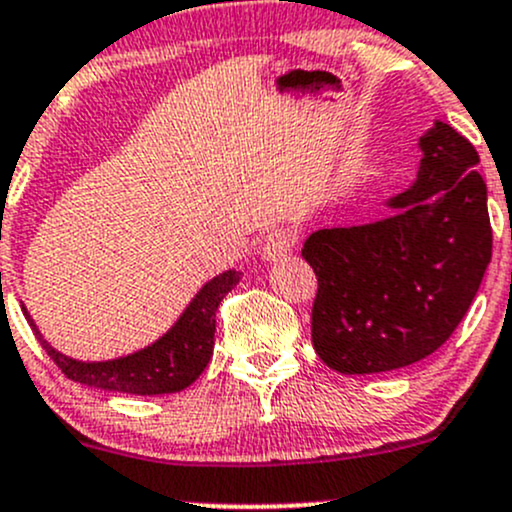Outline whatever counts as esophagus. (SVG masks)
Listing matches in <instances>:
<instances>
[{
  "mask_svg": "<svg viewBox=\"0 0 512 512\" xmlns=\"http://www.w3.org/2000/svg\"><path fill=\"white\" fill-rule=\"evenodd\" d=\"M296 240H299L296 230H291V228L274 230L265 243H262V257H265L267 262L282 260V257H286L291 250H294Z\"/></svg>",
  "mask_w": 512,
  "mask_h": 512,
  "instance_id": "34e87169",
  "label": "esophagus"
}]
</instances>
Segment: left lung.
Here are the masks:
<instances>
[{
	"label": "left lung",
	"instance_id": "obj_1",
	"mask_svg": "<svg viewBox=\"0 0 512 512\" xmlns=\"http://www.w3.org/2000/svg\"><path fill=\"white\" fill-rule=\"evenodd\" d=\"M418 177L391 196V216L308 235L318 277L311 335L340 374L408 367L447 342L469 311L493 233L474 145L445 121L420 136Z\"/></svg>",
	"mask_w": 512,
	"mask_h": 512
}]
</instances>
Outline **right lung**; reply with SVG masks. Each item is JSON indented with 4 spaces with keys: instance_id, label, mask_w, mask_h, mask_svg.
<instances>
[{
    "instance_id": "obj_1",
    "label": "right lung",
    "mask_w": 512,
    "mask_h": 512,
    "mask_svg": "<svg viewBox=\"0 0 512 512\" xmlns=\"http://www.w3.org/2000/svg\"><path fill=\"white\" fill-rule=\"evenodd\" d=\"M240 282V272L226 269L223 274L213 277L196 291V296L184 308L182 316L153 345L104 362H82L55 350L43 338L38 325L24 316L31 325L33 335L48 352V357L58 364V369L67 379L77 384L94 386L104 391L133 393V396H160V393H177L187 389L199 379L213 355V335H216V311L223 296Z\"/></svg>"
}]
</instances>
